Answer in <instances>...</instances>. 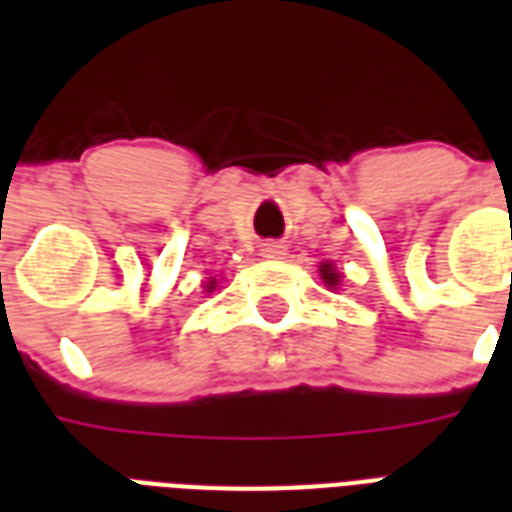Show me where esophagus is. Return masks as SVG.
I'll use <instances>...</instances> for the list:
<instances>
[{
	"label": "esophagus",
	"instance_id": "34e87169",
	"mask_svg": "<svg viewBox=\"0 0 512 512\" xmlns=\"http://www.w3.org/2000/svg\"><path fill=\"white\" fill-rule=\"evenodd\" d=\"M260 255L268 257V260H281V257L287 255V244H281V241H265L263 247H260Z\"/></svg>",
	"mask_w": 512,
	"mask_h": 512
}]
</instances>
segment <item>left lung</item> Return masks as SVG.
Listing matches in <instances>:
<instances>
[{"mask_svg": "<svg viewBox=\"0 0 512 512\" xmlns=\"http://www.w3.org/2000/svg\"><path fill=\"white\" fill-rule=\"evenodd\" d=\"M321 279H324L327 287H337V284L342 281V276L337 273V268L332 263H321Z\"/></svg>", "mask_w": 512, "mask_h": 512, "instance_id": "8db88e82", "label": "left lung"}]
</instances>
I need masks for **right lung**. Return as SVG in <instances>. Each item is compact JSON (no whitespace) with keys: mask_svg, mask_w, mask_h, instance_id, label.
Here are the masks:
<instances>
[{"mask_svg":"<svg viewBox=\"0 0 512 512\" xmlns=\"http://www.w3.org/2000/svg\"><path fill=\"white\" fill-rule=\"evenodd\" d=\"M212 289H215V279H212V281H209V284H207V292H212Z\"/></svg>","mask_w":512,"mask_h":512,"instance_id":"right-lung-1","label":"right lung"}]
</instances>
